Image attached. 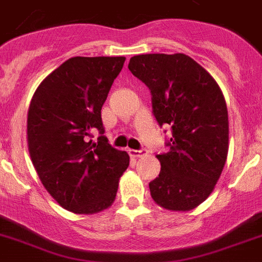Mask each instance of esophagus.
I'll list each match as a JSON object with an SVG mask.
<instances>
[{"label":"esophagus","instance_id":"obj_1","mask_svg":"<svg viewBox=\"0 0 262 262\" xmlns=\"http://www.w3.org/2000/svg\"><path fill=\"white\" fill-rule=\"evenodd\" d=\"M147 152H148V151H147L146 148H140V150H129V154L135 158H140V157H143V155H147Z\"/></svg>","mask_w":262,"mask_h":262}]
</instances>
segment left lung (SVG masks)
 Listing matches in <instances>:
<instances>
[{"label":"left lung","mask_w":262,"mask_h":262,"mask_svg":"<svg viewBox=\"0 0 262 262\" xmlns=\"http://www.w3.org/2000/svg\"><path fill=\"white\" fill-rule=\"evenodd\" d=\"M128 69L150 90L158 124L170 128L168 152L157 155L161 172L148 183L151 196L168 210H191L210 195L228 157L224 95L209 72L183 53L134 56Z\"/></svg>","instance_id":"8db88e82"}]
</instances>
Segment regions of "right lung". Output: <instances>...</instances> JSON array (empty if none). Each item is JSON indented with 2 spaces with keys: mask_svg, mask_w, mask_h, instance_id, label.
<instances>
[{
  "mask_svg": "<svg viewBox=\"0 0 262 262\" xmlns=\"http://www.w3.org/2000/svg\"><path fill=\"white\" fill-rule=\"evenodd\" d=\"M126 57H71L42 80L28 111V144L40 181L60 206L77 214L104 210L128 167L126 151L108 143L101 120ZM97 129L98 143L88 141Z\"/></svg>",
  "mask_w": 262,
  "mask_h": 262,
  "instance_id": "right-lung-1",
  "label": "right lung"
}]
</instances>
